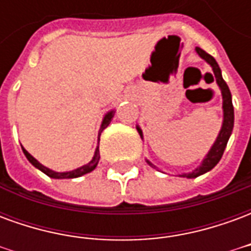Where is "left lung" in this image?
Masks as SVG:
<instances>
[{
	"mask_svg": "<svg viewBox=\"0 0 251 251\" xmlns=\"http://www.w3.org/2000/svg\"><path fill=\"white\" fill-rule=\"evenodd\" d=\"M196 52L199 53L200 57H203L205 62L208 63V64H211L212 70H214V74H215V77H216V83L219 84V87H221L222 90V95H223V113H225V118H223V126H222L221 133H219V136H218V138H216L215 144L212 145V148H211V151L208 152V154L205 156L203 164L200 165L199 168L195 169L194 172L181 175V176L188 177V179L198 177V176H200V175L208 172V171H211V169L215 167L216 164L219 163V160L222 158L223 152H225V149H226L227 141H228V138H230V134H231L232 126H234V107H232L231 93H230V90H228V86L226 84V82H225V80H223V77H222L221 68H219L216 60L214 59V57L211 56L210 53H207L205 51H203V50L199 48V47L196 48ZM137 130H138V133H140V136L142 137L141 129H140V127H137ZM148 163H149V161H148ZM149 165H152V164L149 163Z\"/></svg>",
	"mask_w": 251,
	"mask_h": 251,
	"instance_id": "1",
	"label": "left lung"
}]
</instances>
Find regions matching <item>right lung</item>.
I'll return each mask as SVG.
<instances>
[{
    "instance_id": "add662e5",
    "label": "right lung",
    "mask_w": 251,
    "mask_h": 251,
    "mask_svg": "<svg viewBox=\"0 0 251 251\" xmlns=\"http://www.w3.org/2000/svg\"><path fill=\"white\" fill-rule=\"evenodd\" d=\"M113 117H114V111H110V113H107V114L104 115V120L103 122H102V126H100V129H99V136H100L102 130L109 126V124L111 122V120H113ZM23 152H24V154L26 156V158L29 160V163L32 164V165H35L36 168H39L41 172H44L47 176L53 177V179H74V177H79V176H83V175L88 174V172H91V171L95 169V167L98 165L99 157H100V156H99V148H97L93 160H91L88 164H86V165H83V167L75 169V171H71V172H53V171L48 169L47 167H44V165H41V164L39 163L35 157H32L29 153L25 151L24 148H23Z\"/></svg>"
}]
</instances>
